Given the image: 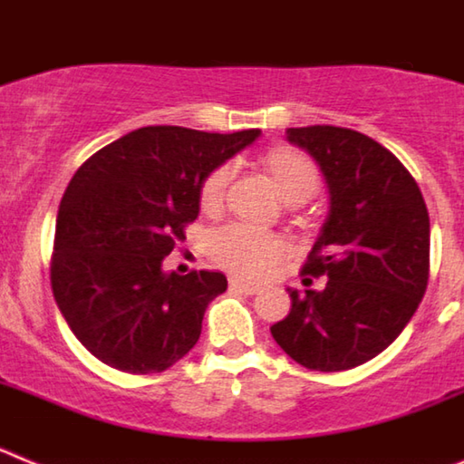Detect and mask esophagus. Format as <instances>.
<instances>
[{"label": "esophagus", "instance_id": "34e87169", "mask_svg": "<svg viewBox=\"0 0 464 464\" xmlns=\"http://www.w3.org/2000/svg\"><path fill=\"white\" fill-rule=\"evenodd\" d=\"M229 288L239 290V293H244V295H256L257 290H260V285H256V283L244 281V278L232 276V278H229Z\"/></svg>", "mask_w": 464, "mask_h": 464}]
</instances>
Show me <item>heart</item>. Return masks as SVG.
<instances>
[{
  "label": "heart",
  "mask_w": 464,
  "mask_h": 464,
  "mask_svg": "<svg viewBox=\"0 0 464 464\" xmlns=\"http://www.w3.org/2000/svg\"><path fill=\"white\" fill-rule=\"evenodd\" d=\"M265 167L278 195L288 204L306 202L321 183L315 165L295 149H274L265 155ZM232 181V165H218L199 186V204L204 211H218ZM285 251L278 235L244 223H229L208 237V253L220 267L241 276H260Z\"/></svg>",
  "instance_id": "1"
}]
</instances>
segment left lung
<instances>
[{
  "label": "left lung",
  "instance_id": "8db88e82",
  "mask_svg": "<svg viewBox=\"0 0 464 464\" xmlns=\"http://www.w3.org/2000/svg\"><path fill=\"white\" fill-rule=\"evenodd\" d=\"M315 160L330 208L302 272L323 290L288 288L293 309L272 325L306 370L342 372L376 358L416 314L430 272V216L420 188L379 141L332 125L288 127Z\"/></svg>",
  "mask_w": 464,
  "mask_h": 464
}]
</instances>
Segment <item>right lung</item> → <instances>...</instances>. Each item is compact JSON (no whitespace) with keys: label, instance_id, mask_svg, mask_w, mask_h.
<instances>
[{"label":"right lung","instance_id":"obj_1","mask_svg":"<svg viewBox=\"0 0 464 464\" xmlns=\"http://www.w3.org/2000/svg\"><path fill=\"white\" fill-rule=\"evenodd\" d=\"M257 137L260 130L139 127L73 174L57 211L51 285L94 358L127 374H158L195 346L227 278L204 269L181 276L162 262L199 216L208 171Z\"/></svg>","mask_w":464,"mask_h":464}]
</instances>
